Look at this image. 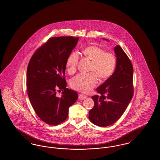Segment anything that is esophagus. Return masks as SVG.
Returning a JSON list of instances; mask_svg holds the SVG:
<instances>
[{"label":"esophagus","instance_id":"obj_1","mask_svg":"<svg viewBox=\"0 0 160 160\" xmlns=\"http://www.w3.org/2000/svg\"><path fill=\"white\" fill-rule=\"evenodd\" d=\"M87 98V96H85V95L82 94V93H80L78 95V99H80V100H83V99H85Z\"/></svg>","mask_w":160,"mask_h":160}]
</instances>
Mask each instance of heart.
<instances>
[{"label":"heart","instance_id":"b5f03b06","mask_svg":"<svg viewBox=\"0 0 160 160\" xmlns=\"http://www.w3.org/2000/svg\"><path fill=\"white\" fill-rule=\"evenodd\" d=\"M85 57L91 61L89 72L87 74L79 73L71 80V88L79 92L88 93L96 86L98 78L101 80L109 78L114 71L116 59L112 53L105 52L96 46H90L82 51ZM79 56L77 51L69 55L66 60L67 72L69 74L77 71Z\"/></svg>","mask_w":160,"mask_h":160}]
</instances>
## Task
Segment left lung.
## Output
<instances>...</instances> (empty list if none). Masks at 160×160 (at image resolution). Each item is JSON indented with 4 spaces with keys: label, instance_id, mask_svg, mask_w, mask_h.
<instances>
[{
    "label": "left lung",
    "instance_id": "left-lung-1",
    "mask_svg": "<svg viewBox=\"0 0 160 160\" xmlns=\"http://www.w3.org/2000/svg\"><path fill=\"white\" fill-rule=\"evenodd\" d=\"M117 57L113 74L96 89L99 95L92 96L94 107L89 112L92 123L106 127L117 122L123 114L134 94L132 65L121 47L114 48Z\"/></svg>",
    "mask_w": 160,
    "mask_h": 160
}]
</instances>
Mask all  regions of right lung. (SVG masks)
Wrapping results in <instances>:
<instances>
[{
	"label": "right lung",
	"mask_w": 160,
	"mask_h": 160,
	"mask_svg": "<svg viewBox=\"0 0 160 160\" xmlns=\"http://www.w3.org/2000/svg\"><path fill=\"white\" fill-rule=\"evenodd\" d=\"M79 38L54 37L37 49L28 64L27 91L32 108L42 122L51 126L62 123L78 94L67 88L66 60ZM62 90L63 96L56 92Z\"/></svg>",
	"instance_id": "1"
}]
</instances>
